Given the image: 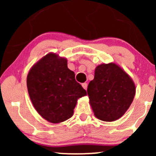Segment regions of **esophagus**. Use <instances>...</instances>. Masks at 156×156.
Returning <instances> with one entry per match:
<instances>
[{"mask_svg": "<svg viewBox=\"0 0 156 156\" xmlns=\"http://www.w3.org/2000/svg\"><path fill=\"white\" fill-rule=\"evenodd\" d=\"M82 86L83 88L87 90V83H83V84H82Z\"/></svg>", "mask_w": 156, "mask_h": 156, "instance_id": "1", "label": "esophagus"}]
</instances>
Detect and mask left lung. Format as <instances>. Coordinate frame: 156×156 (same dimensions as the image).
<instances>
[{
    "label": "left lung",
    "mask_w": 156,
    "mask_h": 156,
    "mask_svg": "<svg viewBox=\"0 0 156 156\" xmlns=\"http://www.w3.org/2000/svg\"><path fill=\"white\" fill-rule=\"evenodd\" d=\"M87 94L94 116L111 122L120 119L129 109L135 97L136 86L120 66L114 62L101 64L96 67Z\"/></svg>",
    "instance_id": "obj_1"
}]
</instances>
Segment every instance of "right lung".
<instances>
[{"instance_id": "add662e5", "label": "right lung", "mask_w": 156, "mask_h": 156, "mask_svg": "<svg viewBox=\"0 0 156 156\" xmlns=\"http://www.w3.org/2000/svg\"><path fill=\"white\" fill-rule=\"evenodd\" d=\"M67 59L48 53L37 62L27 74V87L38 114L52 123L71 118L80 98L87 91L76 82Z\"/></svg>"}]
</instances>
